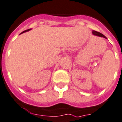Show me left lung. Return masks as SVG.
<instances>
[{
    "instance_id": "left-lung-1",
    "label": "left lung",
    "mask_w": 122,
    "mask_h": 122,
    "mask_svg": "<svg viewBox=\"0 0 122 122\" xmlns=\"http://www.w3.org/2000/svg\"><path fill=\"white\" fill-rule=\"evenodd\" d=\"M93 34L94 35L98 36H100V37H104V38L107 39V37H106L105 36L103 35V34H102L100 33V32L95 31V30H93Z\"/></svg>"
}]
</instances>
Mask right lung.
Masks as SVG:
<instances>
[{
  "instance_id": "obj_1",
  "label": "right lung",
  "mask_w": 122,
  "mask_h": 122,
  "mask_svg": "<svg viewBox=\"0 0 122 122\" xmlns=\"http://www.w3.org/2000/svg\"><path fill=\"white\" fill-rule=\"evenodd\" d=\"M29 30H30V29H27V30H24V31H23V32H21V33H20V34H22V33H24V32H26V31H29Z\"/></svg>"
}]
</instances>
